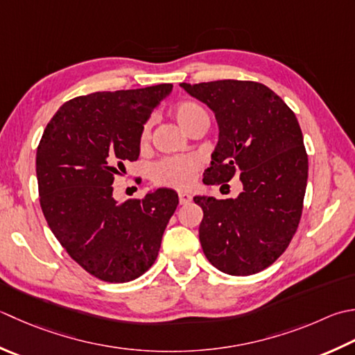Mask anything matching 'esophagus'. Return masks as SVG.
Segmentation results:
<instances>
[{"label":"esophagus","mask_w":355,"mask_h":355,"mask_svg":"<svg viewBox=\"0 0 355 355\" xmlns=\"http://www.w3.org/2000/svg\"><path fill=\"white\" fill-rule=\"evenodd\" d=\"M178 200H180V205L186 206V205L191 203L192 197L189 196V193H186V192H180V193H178Z\"/></svg>","instance_id":"1"}]
</instances>
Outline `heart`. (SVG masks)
I'll use <instances>...</instances> for the list:
<instances>
[{
	"mask_svg": "<svg viewBox=\"0 0 355 355\" xmlns=\"http://www.w3.org/2000/svg\"><path fill=\"white\" fill-rule=\"evenodd\" d=\"M173 116H175L177 123L186 132H189L193 124L198 123L200 120H209L206 110L201 107L200 104L193 101L178 103L177 106L173 107ZM149 137L150 124L146 123L140 134V143H148ZM198 169L200 159L197 157H168L154 164V168H152V180L159 186L184 189V187L191 186Z\"/></svg>",
	"mask_w": 355,
	"mask_h": 355,
	"instance_id": "b5f03b06",
	"label": "heart"
}]
</instances>
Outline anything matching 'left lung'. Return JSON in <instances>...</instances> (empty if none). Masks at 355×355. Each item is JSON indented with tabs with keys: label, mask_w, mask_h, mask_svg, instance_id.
Returning a JSON list of instances; mask_svg holds the SVG:
<instances>
[{
	"label": "left lung",
	"mask_w": 355,
	"mask_h": 355,
	"mask_svg": "<svg viewBox=\"0 0 355 355\" xmlns=\"http://www.w3.org/2000/svg\"><path fill=\"white\" fill-rule=\"evenodd\" d=\"M212 109L218 143L205 184L240 175L237 198L193 197L203 209L198 235L206 259L229 275H251L286 251L300 223L308 155L295 114L261 83H182Z\"/></svg>",
	"instance_id": "8db88e82"
}]
</instances>
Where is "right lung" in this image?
Listing matches in <instances>:
<instances>
[{
    "instance_id": "right-lung-1",
    "label": "right lung",
    "mask_w": 355,
    "mask_h": 355,
    "mask_svg": "<svg viewBox=\"0 0 355 355\" xmlns=\"http://www.w3.org/2000/svg\"><path fill=\"white\" fill-rule=\"evenodd\" d=\"M172 85L95 92L62 104L37 149L40 205L66 252L109 283L135 280L158 255L178 206L175 191L157 189L116 203L115 175L140 155L143 124Z\"/></svg>"
}]
</instances>
